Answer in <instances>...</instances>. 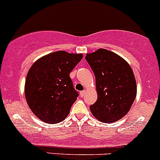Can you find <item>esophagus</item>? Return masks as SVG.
I'll list each match as a JSON object with an SVG mask.
<instances>
[{"instance_id": "34e87169", "label": "esophagus", "mask_w": 160, "mask_h": 160, "mask_svg": "<svg viewBox=\"0 0 160 160\" xmlns=\"http://www.w3.org/2000/svg\"><path fill=\"white\" fill-rule=\"evenodd\" d=\"M85 92H86V91H85V90H83V91L80 92V95H81V97H83L84 95H85Z\"/></svg>"}]
</instances>
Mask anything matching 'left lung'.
<instances>
[{
    "label": "left lung",
    "mask_w": 160,
    "mask_h": 160,
    "mask_svg": "<svg viewBox=\"0 0 160 160\" xmlns=\"http://www.w3.org/2000/svg\"><path fill=\"white\" fill-rule=\"evenodd\" d=\"M85 59L95 74L98 95L90 106L92 115L105 123L121 119L129 111L137 93L132 69L125 59L106 49L87 54Z\"/></svg>",
    "instance_id": "8db88e82"
}]
</instances>
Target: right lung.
<instances>
[{"instance_id":"obj_1","label":"right lung","mask_w":160,"mask_h":160,"mask_svg":"<svg viewBox=\"0 0 160 160\" xmlns=\"http://www.w3.org/2000/svg\"><path fill=\"white\" fill-rule=\"evenodd\" d=\"M83 58L64 51L38 59L29 69L24 85L26 101L32 112L48 124L65 120L78 93L69 74Z\"/></svg>"}]
</instances>
